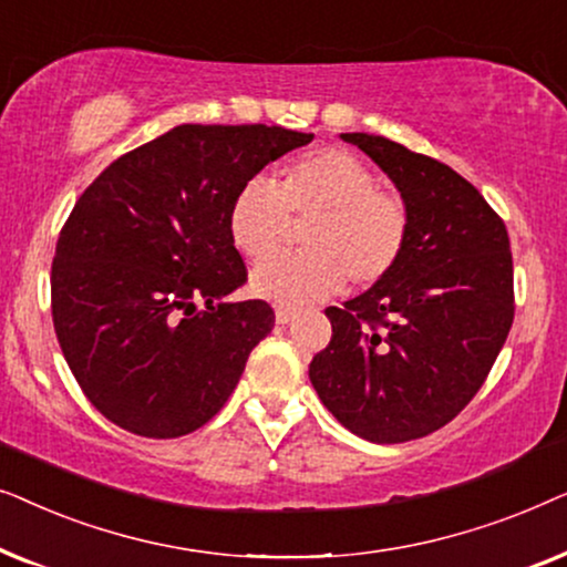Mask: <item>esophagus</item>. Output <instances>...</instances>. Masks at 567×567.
<instances>
[{
  "label": "esophagus",
  "mask_w": 567,
  "mask_h": 567,
  "mask_svg": "<svg viewBox=\"0 0 567 567\" xmlns=\"http://www.w3.org/2000/svg\"><path fill=\"white\" fill-rule=\"evenodd\" d=\"M297 315H299L297 309H291V307H278V309H276V322H278V324H289Z\"/></svg>",
  "instance_id": "esophagus-1"
}]
</instances>
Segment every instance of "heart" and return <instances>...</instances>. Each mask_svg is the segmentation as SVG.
Listing matches in <instances>:
<instances>
[{
	"mask_svg": "<svg viewBox=\"0 0 567 567\" xmlns=\"http://www.w3.org/2000/svg\"><path fill=\"white\" fill-rule=\"evenodd\" d=\"M348 150H317L291 159L278 185L252 177L229 206V237L245 258L281 250L291 216L312 219L305 255H281L252 270V291L278 305L332 297L353 278L374 286L398 268L408 247L410 208L400 193Z\"/></svg>",
	"mask_w": 567,
	"mask_h": 567,
	"instance_id": "1",
	"label": "heart"
}]
</instances>
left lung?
<instances>
[{
    "instance_id": "1",
    "label": "left lung",
    "mask_w": 567,
    "mask_h": 567,
    "mask_svg": "<svg viewBox=\"0 0 567 567\" xmlns=\"http://www.w3.org/2000/svg\"><path fill=\"white\" fill-rule=\"evenodd\" d=\"M410 208L398 268L328 307L332 338L309 363L324 408L374 444L423 439L454 421L491 374L514 322L506 224L444 162L384 136L343 134Z\"/></svg>"
}]
</instances>
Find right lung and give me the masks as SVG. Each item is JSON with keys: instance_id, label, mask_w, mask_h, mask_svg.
<instances>
[{"instance_id": "add662e5", "label": "right lung", "mask_w": 567, "mask_h": 567, "mask_svg": "<svg viewBox=\"0 0 567 567\" xmlns=\"http://www.w3.org/2000/svg\"><path fill=\"white\" fill-rule=\"evenodd\" d=\"M312 138L183 123L111 162L76 198L53 255L51 315L76 384L107 421L177 439L224 408L276 322L268 301H224L247 284L229 206Z\"/></svg>"}]
</instances>
